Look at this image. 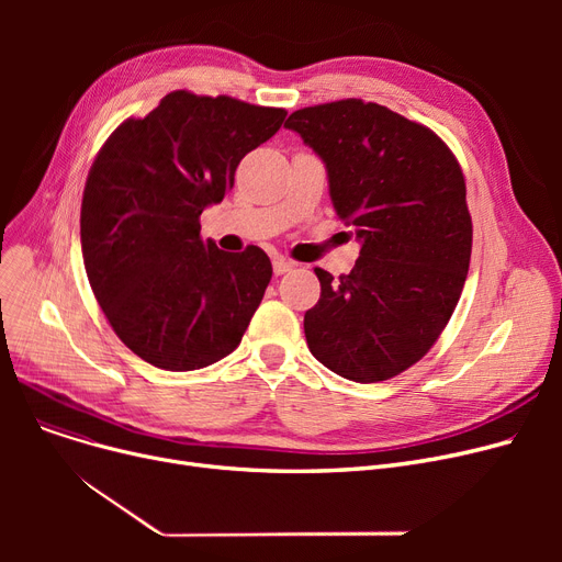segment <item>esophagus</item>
<instances>
[{"mask_svg": "<svg viewBox=\"0 0 562 562\" xmlns=\"http://www.w3.org/2000/svg\"><path fill=\"white\" fill-rule=\"evenodd\" d=\"M293 263L291 259H286V257H273V273L276 276H284V273H289L291 269H293Z\"/></svg>", "mask_w": 562, "mask_h": 562, "instance_id": "1", "label": "esophagus"}]
</instances>
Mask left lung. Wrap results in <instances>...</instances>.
Instances as JSON below:
<instances>
[{"label": "left lung", "instance_id": "8db88e82", "mask_svg": "<svg viewBox=\"0 0 562 562\" xmlns=\"http://www.w3.org/2000/svg\"><path fill=\"white\" fill-rule=\"evenodd\" d=\"M284 127L326 164L335 212L362 244L348 276L314 269L307 346L346 380H390L426 356L460 301L471 257L462 168L435 132L375 102L305 106Z\"/></svg>", "mask_w": 562, "mask_h": 562}]
</instances>
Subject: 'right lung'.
<instances>
[{
    "label": "right lung",
    "instance_id": "1",
    "mask_svg": "<svg viewBox=\"0 0 562 562\" xmlns=\"http://www.w3.org/2000/svg\"><path fill=\"white\" fill-rule=\"evenodd\" d=\"M284 115L172 91L102 145L83 187L81 255L113 333L140 360L193 371L241 344L273 266L257 246L223 252L204 241L200 214L225 198L236 166Z\"/></svg>",
    "mask_w": 562,
    "mask_h": 562
}]
</instances>
